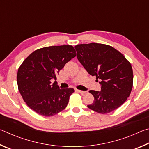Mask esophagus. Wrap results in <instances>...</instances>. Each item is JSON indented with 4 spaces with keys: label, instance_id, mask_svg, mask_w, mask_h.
Segmentation results:
<instances>
[{
    "label": "esophagus",
    "instance_id": "34e87169",
    "mask_svg": "<svg viewBox=\"0 0 149 149\" xmlns=\"http://www.w3.org/2000/svg\"><path fill=\"white\" fill-rule=\"evenodd\" d=\"M77 92H79V93H80L81 94H82V95H84V94H86V93H87V91H81V90H78V89H77L76 90Z\"/></svg>",
    "mask_w": 149,
    "mask_h": 149
}]
</instances>
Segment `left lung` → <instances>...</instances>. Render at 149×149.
<instances>
[{"instance_id":"8db88e82","label":"left lung","mask_w":149,"mask_h":149,"mask_svg":"<svg viewBox=\"0 0 149 149\" xmlns=\"http://www.w3.org/2000/svg\"><path fill=\"white\" fill-rule=\"evenodd\" d=\"M75 48L78 60L101 85L100 91H89L95 99L87 107L102 114L117 109L132 90L133 75L130 62L110 45L92 42L77 45Z\"/></svg>"}]
</instances>
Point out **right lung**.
Returning a JSON list of instances; mask_svg holds the SVG:
<instances>
[{
    "label": "right lung",
    "mask_w": 149,
    "mask_h": 149,
    "mask_svg": "<svg viewBox=\"0 0 149 149\" xmlns=\"http://www.w3.org/2000/svg\"><path fill=\"white\" fill-rule=\"evenodd\" d=\"M76 56L72 45L50 46L30 54L18 68V90L27 105L39 115L52 116L67 107L75 90L60 89L56 75L65 64Z\"/></svg>",
    "instance_id": "add662e5"
}]
</instances>
